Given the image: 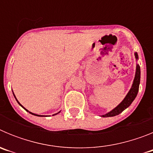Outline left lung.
<instances>
[{"mask_svg":"<svg viewBox=\"0 0 153 153\" xmlns=\"http://www.w3.org/2000/svg\"><path fill=\"white\" fill-rule=\"evenodd\" d=\"M135 57L136 60H138L137 53H135ZM140 67L139 64H136V74H135V78L133 79V83H132V87L130 88L129 91L126 94L125 98L123 99V100L119 104L117 107H115L114 109H112L111 111L109 113H106V114L102 115V117H111L117 116L120 113H122L123 110H125L126 108L129 107L132 102V101L134 100L135 98L137 96L138 91H139V86H140Z\"/></svg>","mask_w":153,"mask_h":153,"instance_id":"obj_1","label":"left lung"}]
</instances>
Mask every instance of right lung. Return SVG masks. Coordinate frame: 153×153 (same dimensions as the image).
Instances as JSON below:
<instances>
[{
	"mask_svg": "<svg viewBox=\"0 0 153 153\" xmlns=\"http://www.w3.org/2000/svg\"><path fill=\"white\" fill-rule=\"evenodd\" d=\"M13 96H14V97H15V99H16V100H17V102H18V103H19V105H20V106H22V107H23V108H24V109H25V110H26V111L29 112V113H30V114H32V115H34V116H37V117H47V116H43V115H37V114H35V113H31V112L28 111L27 109H25V108H24V106H22V105H21V103H20V102H18V100H17V98H16L15 95H14V93H13ZM60 112H59V113H60ZM57 113H56V114H53V116H54V115H56V114H57Z\"/></svg>",
	"mask_w": 153,
	"mask_h": 153,
	"instance_id": "obj_1",
	"label": "right lung"
}]
</instances>
